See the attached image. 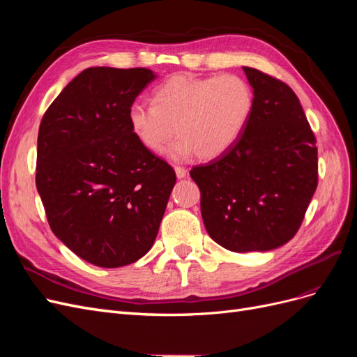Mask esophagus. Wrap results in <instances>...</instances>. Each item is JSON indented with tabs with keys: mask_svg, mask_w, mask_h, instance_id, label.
Masks as SVG:
<instances>
[{
	"mask_svg": "<svg viewBox=\"0 0 357 357\" xmlns=\"http://www.w3.org/2000/svg\"><path fill=\"white\" fill-rule=\"evenodd\" d=\"M174 169H176V174H177V177H178V178H185V177L188 176V169H186V168H183V167H176Z\"/></svg>",
	"mask_w": 357,
	"mask_h": 357,
	"instance_id": "obj_1",
	"label": "esophagus"
}]
</instances>
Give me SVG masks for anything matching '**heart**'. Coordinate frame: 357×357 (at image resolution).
<instances>
[{
    "label": "heart",
    "instance_id": "b5f03b06",
    "mask_svg": "<svg viewBox=\"0 0 357 357\" xmlns=\"http://www.w3.org/2000/svg\"><path fill=\"white\" fill-rule=\"evenodd\" d=\"M255 110L250 83L236 74L213 77L174 75L153 91V105L134 102L126 113L128 126L150 153L167 150L172 160L215 159L236 144Z\"/></svg>",
    "mask_w": 357,
    "mask_h": 357
}]
</instances>
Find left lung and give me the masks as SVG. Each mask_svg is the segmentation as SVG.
<instances>
[{"label":"left lung","mask_w":357,"mask_h":357,"mask_svg":"<svg viewBox=\"0 0 357 357\" xmlns=\"http://www.w3.org/2000/svg\"><path fill=\"white\" fill-rule=\"evenodd\" d=\"M255 110L236 144L190 177L211 238L231 252H268L294 238L317 188V147L295 92L243 67Z\"/></svg>","instance_id":"8db88e82"}]
</instances>
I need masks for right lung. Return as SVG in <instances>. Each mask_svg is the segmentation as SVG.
Here are the masks:
<instances>
[{
  "label": "right lung",
  "mask_w": 357,
  "mask_h": 357,
  "mask_svg": "<svg viewBox=\"0 0 357 357\" xmlns=\"http://www.w3.org/2000/svg\"><path fill=\"white\" fill-rule=\"evenodd\" d=\"M156 75L92 67L41 119L36 185L50 229L83 261L134 264L152 248L176 172L137 142L129 105Z\"/></svg>",
  "instance_id": "add662e5"
}]
</instances>
